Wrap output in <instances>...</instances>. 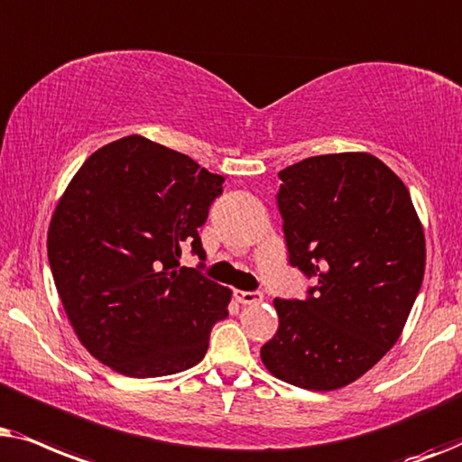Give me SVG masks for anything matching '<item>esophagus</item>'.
Listing matches in <instances>:
<instances>
[{
    "instance_id": "1",
    "label": "esophagus",
    "mask_w": 462,
    "mask_h": 462,
    "mask_svg": "<svg viewBox=\"0 0 462 462\" xmlns=\"http://www.w3.org/2000/svg\"><path fill=\"white\" fill-rule=\"evenodd\" d=\"M235 298H236V302L247 306V304H260L263 300V295L260 291H236Z\"/></svg>"
}]
</instances>
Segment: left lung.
Here are the masks:
<instances>
[{
    "label": "left lung",
    "instance_id": "obj_1",
    "mask_svg": "<svg viewBox=\"0 0 462 462\" xmlns=\"http://www.w3.org/2000/svg\"><path fill=\"white\" fill-rule=\"evenodd\" d=\"M289 262L315 276L306 300H274L262 346L274 378L342 389L399 340L420 291L427 245L405 183L367 152L312 156L279 173Z\"/></svg>",
    "mask_w": 462,
    "mask_h": 462
}]
</instances>
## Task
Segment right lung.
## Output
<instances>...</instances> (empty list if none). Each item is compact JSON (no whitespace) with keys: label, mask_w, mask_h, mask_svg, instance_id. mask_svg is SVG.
<instances>
[{"label":"right lung","mask_w":462,"mask_h":462,"mask_svg":"<svg viewBox=\"0 0 462 462\" xmlns=\"http://www.w3.org/2000/svg\"><path fill=\"white\" fill-rule=\"evenodd\" d=\"M224 177L131 134L98 147L73 175L48 227L60 304L82 346L128 378L200 364L232 289L180 268L205 257L199 227Z\"/></svg>","instance_id":"1"}]
</instances>
